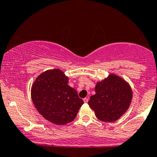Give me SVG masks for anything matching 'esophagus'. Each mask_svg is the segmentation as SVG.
<instances>
[{"label":"esophagus","instance_id":"1","mask_svg":"<svg viewBox=\"0 0 157 157\" xmlns=\"http://www.w3.org/2000/svg\"><path fill=\"white\" fill-rule=\"evenodd\" d=\"M83 101H84V102H86V103H87V102H89V98L86 97V98L83 99Z\"/></svg>","mask_w":157,"mask_h":157}]
</instances>
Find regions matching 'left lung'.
Masks as SVG:
<instances>
[{
  "instance_id": "8db88e82",
  "label": "left lung",
  "mask_w": 157,
  "mask_h": 157,
  "mask_svg": "<svg viewBox=\"0 0 157 157\" xmlns=\"http://www.w3.org/2000/svg\"><path fill=\"white\" fill-rule=\"evenodd\" d=\"M96 94L88 103L95 115L104 122H114L127 111L132 100V91L128 83L116 75L98 82Z\"/></svg>"
}]
</instances>
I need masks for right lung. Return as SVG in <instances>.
<instances>
[{
	"mask_svg": "<svg viewBox=\"0 0 157 157\" xmlns=\"http://www.w3.org/2000/svg\"><path fill=\"white\" fill-rule=\"evenodd\" d=\"M68 82V78L60 69L48 70L36 79L32 88L35 108L46 120L56 125L73 121L84 103Z\"/></svg>",
	"mask_w": 157,
	"mask_h": 157,
	"instance_id": "right-lung-1",
	"label": "right lung"
}]
</instances>
